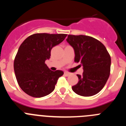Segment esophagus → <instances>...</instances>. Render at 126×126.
Here are the masks:
<instances>
[{
	"instance_id": "obj_1",
	"label": "esophagus",
	"mask_w": 126,
	"mask_h": 126,
	"mask_svg": "<svg viewBox=\"0 0 126 126\" xmlns=\"http://www.w3.org/2000/svg\"><path fill=\"white\" fill-rule=\"evenodd\" d=\"M64 75L66 76H68L70 75V73H67V72H64Z\"/></svg>"
}]
</instances>
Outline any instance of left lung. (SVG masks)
I'll use <instances>...</instances> for the list:
<instances>
[{
	"label": "left lung",
	"instance_id": "left-lung-1",
	"mask_svg": "<svg viewBox=\"0 0 126 126\" xmlns=\"http://www.w3.org/2000/svg\"><path fill=\"white\" fill-rule=\"evenodd\" d=\"M67 42L75 53L74 62L83 65L82 75L77 74L79 81L72 87L76 94L91 96L104 87L110 76L111 58L103 43L92 36L69 34Z\"/></svg>",
	"mask_w": 126,
	"mask_h": 126
}]
</instances>
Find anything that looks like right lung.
<instances>
[{
  "instance_id": "obj_1",
  "label": "right lung",
  "mask_w": 126,
  "mask_h": 126,
  "mask_svg": "<svg viewBox=\"0 0 126 126\" xmlns=\"http://www.w3.org/2000/svg\"><path fill=\"white\" fill-rule=\"evenodd\" d=\"M66 34L35 33L24 40L14 61L17 83L23 92L40 98L53 92L63 71L49 69L45 62L50 58L51 50L61 43Z\"/></svg>"
}]
</instances>
